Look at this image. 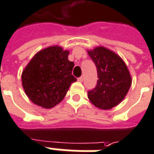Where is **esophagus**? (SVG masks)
<instances>
[{"label": "esophagus", "mask_w": 154, "mask_h": 154, "mask_svg": "<svg viewBox=\"0 0 154 154\" xmlns=\"http://www.w3.org/2000/svg\"><path fill=\"white\" fill-rule=\"evenodd\" d=\"M83 80H84V78H83V77H79V78H78L79 82H83Z\"/></svg>", "instance_id": "1"}]
</instances>
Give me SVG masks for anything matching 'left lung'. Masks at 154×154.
I'll return each instance as SVG.
<instances>
[{"instance_id":"left-lung-1","label":"left lung","mask_w":154,"mask_h":154,"mask_svg":"<svg viewBox=\"0 0 154 154\" xmlns=\"http://www.w3.org/2000/svg\"><path fill=\"white\" fill-rule=\"evenodd\" d=\"M97 71V85L88 92V99L100 109H111L121 103L131 88V76L118 55L103 47L88 51Z\"/></svg>"}]
</instances>
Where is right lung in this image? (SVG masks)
Segmentation results:
<instances>
[{
	"mask_svg": "<svg viewBox=\"0 0 154 154\" xmlns=\"http://www.w3.org/2000/svg\"><path fill=\"white\" fill-rule=\"evenodd\" d=\"M69 51L52 46L38 51L22 73V85L32 103L51 108L63 100L69 86L76 81L75 64L68 60Z\"/></svg>",
	"mask_w": 154,
	"mask_h": 154,
	"instance_id": "obj_1",
	"label": "right lung"
}]
</instances>
